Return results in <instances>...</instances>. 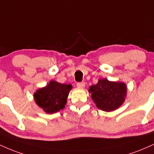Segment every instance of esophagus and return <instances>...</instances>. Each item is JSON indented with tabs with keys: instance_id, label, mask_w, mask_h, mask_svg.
Masks as SVG:
<instances>
[{
	"instance_id": "obj_1",
	"label": "esophagus",
	"mask_w": 154,
	"mask_h": 154,
	"mask_svg": "<svg viewBox=\"0 0 154 154\" xmlns=\"http://www.w3.org/2000/svg\"><path fill=\"white\" fill-rule=\"evenodd\" d=\"M77 86L79 88H84L85 87V82H78L77 84Z\"/></svg>"
}]
</instances>
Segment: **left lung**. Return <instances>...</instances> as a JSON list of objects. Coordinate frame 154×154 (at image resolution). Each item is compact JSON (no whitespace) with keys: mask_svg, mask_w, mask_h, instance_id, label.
Segmentation results:
<instances>
[{"mask_svg":"<svg viewBox=\"0 0 154 154\" xmlns=\"http://www.w3.org/2000/svg\"><path fill=\"white\" fill-rule=\"evenodd\" d=\"M96 107L105 112L117 110L123 104L127 95V86L123 82H112L107 79H99L89 88Z\"/></svg>","mask_w":154,"mask_h":154,"instance_id":"1","label":"left lung"}]
</instances>
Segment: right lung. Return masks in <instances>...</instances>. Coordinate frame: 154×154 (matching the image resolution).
<instances>
[{"label": "right lung", "mask_w": 154, "mask_h": 154, "mask_svg": "<svg viewBox=\"0 0 154 154\" xmlns=\"http://www.w3.org/2000/svg\"><path fill=\"white\" fill-rule=\"evenodd\" d=\"M72 89V85L51 80L45 87L38 89L34 92V101L47 113H55L64 108Z\"/></svg>", "instance_id": "add662e5"}]
</instances>
